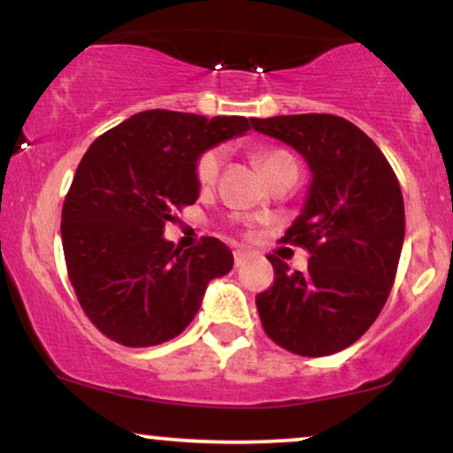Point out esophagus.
Returning <instances> with one entry per match:
<instances>
[{
  "mask_svg": "<svg viewBox=\"0 0 453 453\" xmlns=\"http://www.w3.org/2000/svg\"><path fill=\"white\" fill-rule=\"evenodd\" d=\"M251 254L248 250H234V266H241V264H245Z\"/></svg>",
  "mask_w": 453,
  "mask_h": 453,
  "instance_id": "obj_1",
  "label": "esophagus"
}]
</instances>
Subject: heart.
Here are the masks:
<instances>
[{"label":"heart","mask_w":453,"mask_h":453,"mask_svg":"<svg viewBox=\"0 0 453 453\" xmlns=\"http://www.w3.org/2000/svg\"><path fill=\"white\" fill-rule=\"evenodd\" d=\"M279 156H283V154H280V151H264V154L257 156L262 170H266L270 164L277 160ZM220 166H222V150L216 148V150L205 151V154L199 157L197 168H196L197 183L202 185V187L214 185L216 176H219V173H220Z\"/></svg>","instance_id":"b5f03b06"}]
</instances>
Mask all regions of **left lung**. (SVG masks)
Here are the masks:
<instances>
[{"instance_id": "obj_1", "label": "left lung", "mask_w": 453, "mask_h": 453, "mask_svg": "<svg viewBox=\"0 0 453 453\" xmlns=\"http://www.w3.org/2000/svg\"><path fill=\"white\" fill-rule=\"evenodd\" d=\"M254 131L303 157L310 185L285 241L310 251L305 273L277 256L274 285L256 297L264 331L299 356H328L357 342L389 297L406 216L393 170L366 133L333 114L251 119Z\"/></svg>"}]
</instances>
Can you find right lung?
I'll use <instances>...</instances> for the list:
<instances>
[{
    "instance_id": "obj_1",
    "label": "right lung",
    "mask_w": 453,
    "mask_h": 453,
    "mask_svg": "<svg viewBox=\"0 0 453 453\" xmlns=\"http://www.w3.org/2000/svg\"><path fill=\"white\" fill-rule=\"evenodd\" d=\"M248 131L243 116L145 110L85 151L60 231L70 283L105 337L127 348L174 339L196 319L210 280L231 273L222 241L180 250L164 226L174 208L197 202L199 157Z\"/></svg>"
}]
</instances>
